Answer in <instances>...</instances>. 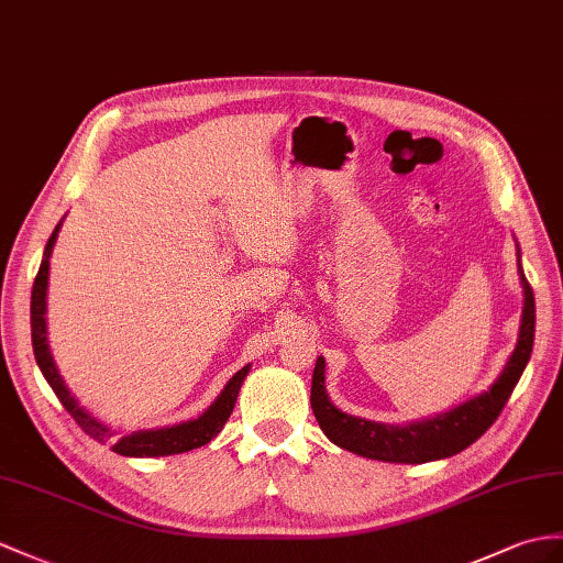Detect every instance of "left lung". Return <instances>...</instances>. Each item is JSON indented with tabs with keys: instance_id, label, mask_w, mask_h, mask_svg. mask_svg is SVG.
Masks as SVG:
<instances>
[{
	"instance_id": "obj_1",
	"label": "left lung",
	"mask_w": 563,
	"mask_h": 563,
	"mask_svg": "<svg viewBox=\"0 0 563 563\" xmlns=\"http://www.w3.org/2000/svg\"><path fill=\"white\" fill-rule=\"evenodd\" d=\"M518 272L526 294L518 344L511 353L509 363H506L504 373L499 375L495 385H492L489 391L475 396L468 404L449 410L444 416L406 424V428H394V424H379L341 413V410L329 401V396L324 391V358L320 355L312 369L310 406L322 432L341 449L353 451V454L358 456L389 463H428L437 459H446L479 440V437L492 428V422L499 418L532 353L534 296L532 286L523 274V267H520V260Z\"/></svg>"
}]
</instances>
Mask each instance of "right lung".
Returning a JSON list of instances; mask_svg holds the SVG:
<instances>
[{
	"label": "right lung",
	"mask_w": 563,
	"mask_h": 563,
	"mask_svg": "<svg viewBox=\"0 0 563 563\" xmlns=\"http://www.w3.org/2000/svg\"><path fill=\"white\" fill-rule=\"evenodd\" d=\"M62 227V224H59ZM59 227L52 231V236L45 245V255L43 263H40L37 277L33 284V296H31V334H33V351H35V361L43 369L45 379L49 382V387L57 394V399L62 406L74 416V420L84 428L86 434H90L92 440L98 442H109L112 440V430L104 428L100 420H95L86 408H80L78 401L71 396V391L66 389L64 379L59 377L57 367H54L52 353L47 349V324H45V296H47V272H49V255H52V245L57 241ZM251 365L241 367L239 373L229 379V385L224 391L217 396V401L205 410V413L198 420H188L181 424H174V428H164V430H147V432H135L129 437H121V440H114L112 451L121 456H172V454H184V451L198 449L202 444H208L212 437L219 434V430L224 428V422L229 420L231 410L236 406V396L243 385L245 375H249Z\"/></svg>",
	"instance_id": "1"
}]
</instances>
